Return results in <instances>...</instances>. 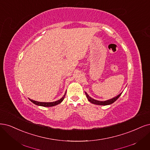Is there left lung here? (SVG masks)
Wrapping results in <instances>:
<instances>
[{"instance_id":"left-lung-1","label":"left lung","mask_w":150,"mask_h":150,"mask_svg":"<svg viewBox=\"0 0 150 150\" xmlns=\"http://www.w3.org/2000/svg\"><path fill=\"white\" fill-rule=\"evenodd\" d=\"M122 93H120V94H118V96H117L116 97L112 98V99H110L109 100H105V101H100V100H96V99H94L93 98L91 97L88 94H87V92H85V94L86 95V97L87 98V99H88V100L91 102L92 104H96V105H110V104H113V102H115L117 99L119 97Z\"/></svg>"}]
</instances>
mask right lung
<instances>
[{
  "label": "right lung",
  "mask_w": 150,
  "mask_h": 150,
  "mask_svg": "<svg viewBox=\"0 0 150 150\" xmlns=\"http://www.w3.org/2000/svg\"><path fill=\"white\" fill-rule=\"evenodd\" d=\"M66 92H65L64 95L62 97L61 99L58 100H56L55 102H38V101H35V100H33L32 99H30V101L33 102V104H35V105H38V106H42V107H53V106H55L56 105H58L60 103L62 102V101H63L64 99V97L66 96Z\"/></svg>",
  "instance_id": "1"
}]
</instances>
